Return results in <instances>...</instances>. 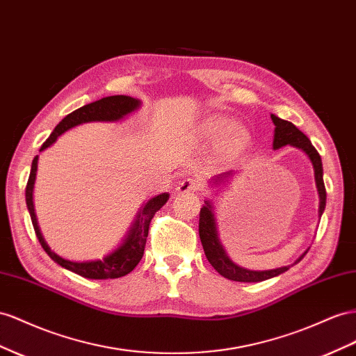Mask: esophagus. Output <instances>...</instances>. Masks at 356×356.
Segmentation results:
<instances>
[{"mask_svg": "<svg viewBox=\"0 0 356 356\" xmlns=\"http://www.w3.org/2000/svg\"><path fill=\"white\" fill-rule=\"evenodd\" d=\"M202 188L200 181L196 178H186L179 182V186L177 187L179 195L184 193H191V191H199Z\"/></svg>", "mask_w": 356, "mask_h": 356, "instance_id": "34e87169", "label": "esophagus"}]
</instances>
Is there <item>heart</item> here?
Returning a JSON list of instances; mask_svg holds the SVG:
<instances>
[{"instance_id": "obj_1", "label": "heart", "mask_w": 356, "mask_h": 356, "mask_svg": "<svg viewBox=\"0 0 356 356\" xmlns=\"http://www.w3.org/2000/svg\"><path fill=\"white\" fill-rule=\"evenodd\" d=\"M207 133L211 138L225 136V145L229 151H239L248 142V133L241 126L230 127V121L225 117H216L208 120L205 126Z\"/></svg>"}]
</instances>
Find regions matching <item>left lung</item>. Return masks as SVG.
<instances>
[{
  "mask_svg": "<svg viewBox=\"0 0 356 356\" xmlns=\"http://www.w3.org/2000/svg\"><path fill=\"white\" fill-rule=\"evenodd\" d=\"M271 120L275 126L274 130V142L273 147L274 149H278L286 145H292L302 149L309 159L313 163L314 168V179H316V187H318L319 191V216L323 214V209L326 205V190L323 184V168H322V160L319 152L316 151V148L312 145L310 139L305 136V134L296 129L292 122L282 120L275 117V115H271ZM232 172H227V174L220 175L214 179V184H220L223 182ZM199 236L202 241V247H204L205 256L208 259V262L214 266V270L229 280L234 282H244V283H256V282H264L268 280V278H273L283 274L284 271L289 270V268L295 264H298L301 259L307 254V252L298 259V261L292 265L282 266V268H275V270H268V271H252V270H245V268L238 266L230 261L229 256L226 254V250L223 248L222 243L218 239L217 234V225H216V217L213 213V205L211 202L205 200L204 208H200V214H199Z\"/></svg>",
  "mask_w": 356,
  "mask_h": 356,
  "instance_id": "left-lung-1",
  "label": "left lung"
}]
</instances>
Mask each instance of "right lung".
<instances>
[{"label": "right lung", "instance_id": "right-lung-1", "mask_svg": "<svg viewBox=\"0 0 356 356\" xmlns=\"http://www.w3.org/2000/svg\"><path fill=\"white\" fill-rule=\"evenodd\" d=\"M139 106H140V102L138 99L129 97V95H111V97H103L97 102L85 104V106L73 111L72 113L67 115L65 118L61 120L58 126L54 129L51 136L46 139L40 151L51 147L52 143L58 139V136H61L63 133L76 126H81V124L92 122V121H111V122L120 121L126 117V115L136 111ZM37 161H38V156H35L33 160L30 178H28L26 188H25V199H26L28 211H30L35 235L38 238V241H40L43 250L49 254L52 261L65 268V270H69L78 275H82L85 278H92V280L118 278L131 273L134 268H136V265L140 262V259L143 256L151 220L157 211L166 204L169 195L168 193L157 195L154 197H151L147 204L142 207V209L136 216V220H134L129 230L126 239H124L122 244L118 248H115L111 254L104 256L102 261L72 262L54 253L49 248V245L46 244L44 238L42 236L40 229H38L35 213H34V204H33V190H34L35 172H37Z\"/></svg>", "mask_w": 356, "mask_h": 356}]
</instances>
